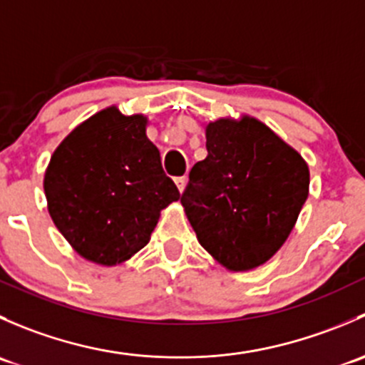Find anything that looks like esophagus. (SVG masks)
Here are the masks:
<instances>
[{
	"instance_id": "34e87169",
	"label": "esophagus",
	"mask_w": 365,
	"mask_h": 365,
	"mask_svg": "<svg viewBox=\"0 0 365 365\" xmlns=\"http://www.w3.org/2000/svg\"><path fill=\"white\" fill-rule=\"evenodd\" d=\"M175 183H176V187H178L180 192H183V189H185V183H187V176H176Z\"/></svg>"
}]
</instances>
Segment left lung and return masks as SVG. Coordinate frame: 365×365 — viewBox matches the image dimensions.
<instances>
[{
  "label": "left lung",
  "instance_id": "left-lung-1",
  "mask_svg": "<svg viewBox=\"0 0 365 365\" xmlns=\"http://www.w3.org/2000/svg\"><path fill=\"white\" fill-rule=\"evenodd\" d=\"M182 201L203 247L226 268L251 270L281 249L309 194V168L267 125L244 116L206 127Z\"/></svg>",
  "mask_w": 365,
  "mask_h": 365
}]
</instances>
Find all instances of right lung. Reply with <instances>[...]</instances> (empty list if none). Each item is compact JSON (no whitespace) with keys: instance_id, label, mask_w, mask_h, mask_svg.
I'll return each instance as SVG.
<instances>
[{"instance_id":"1","label":"right lung","mask_w":365,"mask_h":365,"mask_svg":"<svg viewBox=\"0 0 365 365\" xmlns=\"http://www.w3.org/2000/svg\"><path fill=\"white\" fill-rule=\"evenodd\" d=\"M53 222L86 259L111 264L141 251L160 210L180 200L146 138V118L116 108L73 128L53 153L43 178Z\"/></svg>"}]
</instances>
